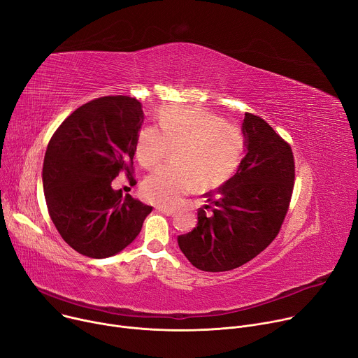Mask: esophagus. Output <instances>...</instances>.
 <instances>
[{"instance_id":"esophagus-1","label":"esophagus","mask_w":358,"mask_h":358,"mask_svg":"<svg viewBox=\"0 0 358 358\" xmlns=\"http://www.w3.org/2000/svg\"><path fill=\"white\" fill-rule=\"evenodd\" d=\"M157 210H158L159 213H162V214L169 215V217H173V215L176 214V210H173V208H167V207H157Z\"/></svg>"}]
</instances>
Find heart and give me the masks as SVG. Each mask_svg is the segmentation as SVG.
I'll return each instance as SVG.
<instances>
[{"label": "heart", "instance_id": "obj_1", "mask_svg": "<svg viewBox=\"0 0 358 358\" xmlns=\"http://www.w3.org/2000/svg\"><path fill=\"white\" fill-rule=\"evenodd\" d=\"M159 129L147 125L140 129L136 157L144 169H152L173 148L174 167H162L143 182L141 192L147 201L176 206L192 191L220 187L238 167L244 138L240 128L203 108L170 106L158 115Z\"/></svg>", "mask_w": 358, "mask_h": 358}]
</instances>
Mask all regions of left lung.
I'll return each instance as SVG.
<instances>
[{
    "instance_id": "8db88e82",
    "label": "left lung",
    "mask_w": 358,
    "mask_h": 358,
    "mask_svg": "<svg viewBox=\"0 0 358 358\" xmlns=\"http://www.w3.org/2000/svg\"><path fill=\"white\" fill-rule=\"evenodd\" d=\"M241 131L245 155L237 173L206 194L208 204L199 210L197 227L177 238L188 262L203 271L234 270L268 247L291 200V147L263 118L250 113Z\"/></svg>"
}]
</instances>
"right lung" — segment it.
Here are the masks:
<instances>
[{"instance_id": "1", "label": "right lung", "mask_w": 358, "mask_h": 358, "mask_svg": "<svg viewBox=\"0 0 358 358\" xmlns=\"http://www.w3.org/2000/svg\"><path fill=\"white\" fill-rule=\"evenodd\" d=\"M143 121L138 100L101 96L77 108L50 140L43 166L48 213L64 241L83 255L118 254L152 210L111 187L120 173L131 174Z\"/></svg>"}]
</instances>
